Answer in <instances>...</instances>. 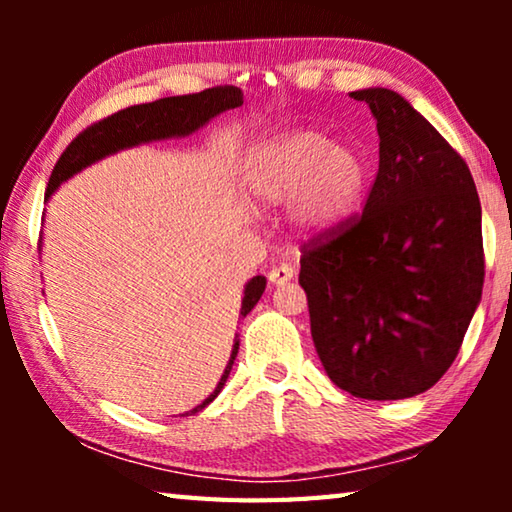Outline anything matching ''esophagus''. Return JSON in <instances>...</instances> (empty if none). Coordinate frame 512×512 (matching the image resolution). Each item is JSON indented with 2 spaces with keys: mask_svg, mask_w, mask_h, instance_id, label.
<instances>
[{
  "mask_svg": "<svg viewBox=\"0 0 512 512\" xmlns=\"http://www.w3.org/2000/svg\"><path fill=\"white\" fill-rule=\"evenodd\" d=\"M293 275H296L293 266L282 264V266H275V268H271V271H268V282L275 284V287H280V284L291 282Z\"/></svg>",
  "mask_w": 512,
  "mask_h": 512,
  "instance_id": "esophagus-1",
  "label": "esophagus"
}]
</instances>
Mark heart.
<instances>
[{"mask_svg":"<svg viewBox=\"0 0 512 512\" xmlns=\"http://www.w3.org/2000/svg\"><path fill=\"white\" fill-rule=\"evenodd\" d=\"M368 185V160L318 128L271 137L250 153L244 189L255 207L287 205L300 235H327L348 219Z\"/></svg>","mask_w":512,"mask_h":512,"instance_id":"b5f03b06","label":"heart"}]
</instances>
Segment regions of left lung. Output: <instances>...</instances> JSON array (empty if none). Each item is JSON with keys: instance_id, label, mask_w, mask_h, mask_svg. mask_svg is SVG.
I'll return each mask as SVG.
<instances>
[{"instance_id": "left-lung-1", "label": "left lung", "mask_w": 512, "mask_h": 512, "mask_svg": "<svg viewBox=\"0 0 512 512\" xmlns=\"http://www.w3.org/2000/svg\"><path fill=\"white\" fill-rule=\"evenodd\" d=\"M350 97L377 119L379 171L361 216L302 248L298 282L329 379L404 400L445 375L481 302V203L465 160L409 101Z\"/></svg>"}]
</instances>
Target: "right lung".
I'll return each instance as SVG.
<instances>
[{
  "label": "right lung",
  "mask_w": 512,
  "mask_h": 512,
  "mask_svg": "<svg viewBox=\"0 0 512 512\" xmlns=\"http://www.w3.org/2000/svg\"><path fill=\"white\" fill-rule=\"evenodd\" d=\"M241 103H244V97H241V92H237L235 88H212L198 94L167 97L153 103H142V106H131L126 110H119L115 115L97 121V124H92L90 128H85L81 135L74 137L72 144H69L63 151V155L58 158L54 171H51L45 198L49 201V196L54 194L67 178H72L74 173H79L85 167H90V164L103 160L106 155H112L121 149H131V146H137L142 142L192 135L216 115H221V112L230 108H237ZM264 289H266L264 275H255L253 280L246 284L244 300H241V316L250 314V309H253L259 302V298H262ZM237 352H239V336H235L230 361L228 366H225L219 384H216L212 395L205 397V400L198 406H194L189 413L203 411L205 406L221 393L225 381H228Z\"/></svg>",
  "instance_id": "right-lung-1"
}]
</instances>
